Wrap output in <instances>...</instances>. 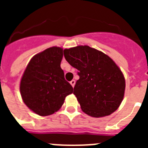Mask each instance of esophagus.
<instances>
[{"instance_id": "34e87169", "label": "esophagus", "mask_w": 148, "mask_h": 148, "mask_svg": "<svg viewBox=\"0 0 148 148\" xmlns=\"http://www.w3.org/2000/svg\"><path fill=\"white\" fill-rule=\"evenodd\" d=\"M75 80H72L71 82H70V84H71L72 87H74V86H75Z\"/></svg>"}]
</instances>
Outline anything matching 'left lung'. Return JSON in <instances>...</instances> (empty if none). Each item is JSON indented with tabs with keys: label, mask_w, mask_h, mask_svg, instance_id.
<instances>
[{
	"label": "left lung",
	"mask_w": 148,
	"mask_h": 148,
	"mask_svg": "<svg viewBox=\"0 0 148 148\" xmlns=\"http://www.w3.org/2000/svg\"><path fill=\"white\" fill-rule=\"evenodd\" d=\"M64 55L66 61L78 70L79 79L73 94L83 112L99 118L118 109L124 98L125 80L116 63L89 46L65 49Z\"/></svg>",
	"instance_id": "1"
}]
</instances>
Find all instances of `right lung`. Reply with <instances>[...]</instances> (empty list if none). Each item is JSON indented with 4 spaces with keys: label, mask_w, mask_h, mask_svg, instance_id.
Returning a JSON list of instances; mask_svg holds the SVG:
<instances>
[{
    "label": "right lung",
    "mask_w": 148,
    "mask_h": 148,
    "mask_svg": "<svg viewBox=\"0 0 148 148\" xmlns=\"http://www.w3.org/2000/svg\"><path fill=\"white\" fill-rule=\"evenodd\" d=\"M63 49L48 48L30 60L21 78V95L23 102L41 116L58 111L73 88L61 68Z\"/></svg>",
    "instance_id": "obj_1"
}]
</instances>
